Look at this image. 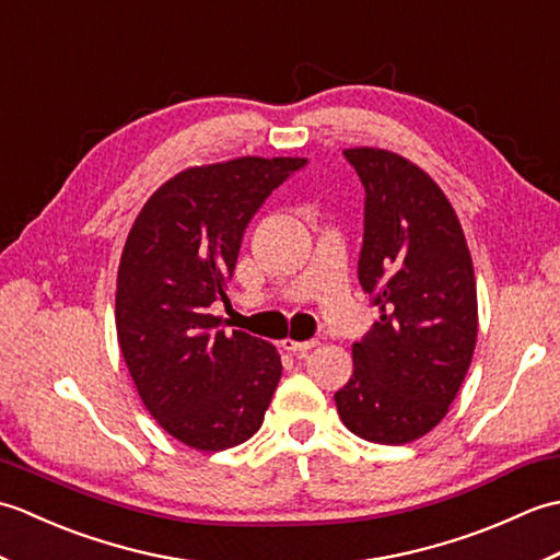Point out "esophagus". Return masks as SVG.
<instances>
[{
	"label": "esophagus",
	"mask_w": 560,
	"mask_h": 560,
	"mask_svg": "<svg viewBox=\"0 0 560 560\" xmlns=\"http://www.w3.org/2000/svg\"><path fill=\"white\" fill-rule=\"evenodd\" d=\"M317 341H295V339H283L281 341V347L287 349L289 353H293V355H305L307 351H311L313 347H315Z\"/></svg>",
	"instance_id": "1"
}]
</instances>
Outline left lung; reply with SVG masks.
Instances as JSON below:
<instances>
[{
	"instance_id": "8db88e82",
	"label": "left lung",
	"mask_w": 560,
	"mask_h": 560,
	"mask_svg": "<svg viewBox=\"0 0 560 560\" xmlns=\"http://www.w3.org/2000/svg\"><path fill=\"white\" fill-rule=\"evenodd\" d=\"M343 156L365 189L361 289L380 319L353 343V375L337 395L343 425L404 445L435 428L477 347V281L455 209L431 175L383 149Z\"/></svg>"
}]
</instances>
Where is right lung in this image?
I'll use <instances>...</instances> for the list:
<instances>
[{"label":"right lung","mask_w":560,"mask_h":560,"mask_svg":"<svg viewBox=\"0 0 560 560\" xmlns=\"http://www.w3.org/2000/svg\"><path fill=\"white\" fill-rule=\"evenodd\" d=\"M307 159L245 156L171 177L139 211L117 269V341L153 419L180 443L219 452L253 438L281 377L269 341L225 335L245 229Z\"/></svg>","instance_id":"right-lung-1"}]
</instances>
